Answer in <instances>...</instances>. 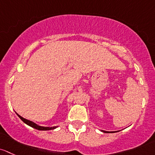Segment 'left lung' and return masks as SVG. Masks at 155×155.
I'll return each instance as SVG.
<instances>
[{
  "mask_svg": "<svg viewBox=\"0 0 155 155\" xmlns=\"http://www.w3.org/2000/svg\"><path fill=\"white\" fill-rule=\"evenodd\" d=\"M102 131L104 132V133H109V132H107V131H104V130H102Z\"/></svg>",
  "mask_w": 155,
  "mask_h": 155,
  "instance_id": "left-lung-1",
  "label": "left lung"
}]
</instances>
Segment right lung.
Returning a JSON list of instances; mask_svg holds the SVG:
<instances>
[{"label":"right lung","mask_w":155,"mask_h":155,"mask_svg":"<svg viewBox=\"0 0 155 155\" xmlns=\"http://www.w3.org/2000/svg\"><path fill=\"white\" fill-rule=\"evenodd\" d=\"M18 116V117L20 118L21 119L22 121H23L25 123H26L27 125H28L29 126H30V127H33V128H36L37 129V130H52V129H54L56 128L57 127H42V126H39L38 125H36V124H35L34 122H31V121L30 120H28V119H25V118L21 117V116H19L18 114H17Z\"/></svg>","instance_id":"right-lung-1"}]
</instances>
